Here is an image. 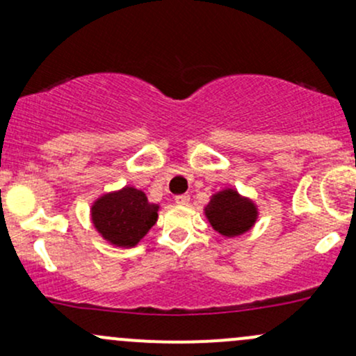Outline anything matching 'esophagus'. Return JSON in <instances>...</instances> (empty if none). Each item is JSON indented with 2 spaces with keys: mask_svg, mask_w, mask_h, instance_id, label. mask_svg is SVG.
Wrapping results in <instances>:
<instances>
[{
  "mask_svg": "<svg viewBox=\"0 0 356 356\" xmlns=\"http://www.w3.org/2000/svg\"><path fill=\"white\" fill-rule=\"evenodd\" d=\"M174 201L177 204H181V206H187V204H189V201H191V197L187 194H181V195H175Z\"/></svg>",
  "mask_w": 356,
  "mask_h": 356,
  "instance_id": "esophagus-1",
  "label": "esophagus"
}]
</instances>
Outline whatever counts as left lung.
Returning a JSON list of instances; mask_svg holds the SVG:
<instances>
[{"label": "left lung", "mask_w": 356, "mask_h": 356, "mask_svg": "<svg viewBox=\"0 0 356 356\" xmlns=\"http://www.w3.org/2000/svg\"><path fill=\"white\" fill-rule=\"evenodd\" d=\"M206 216L219 234L232 238L251 229L256 222L257 209L252 201L241 197L236 191L226 189L212 195Z\"/></svg>", "instance_id": "8db88e82"}]
</instances>
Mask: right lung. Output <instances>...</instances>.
<instances>
[{"mask_svg": "<svg viewBox=\"0 0 356 356\" xmlns=\"http://www.w3.org/2000/svg\"><path fill=\"white\" fill-rule=\"evenodd\" d=\"M157 204L134 187L102 195L92 206L93 226L102 238L122 248H132L157 220Z\"/></svg>", "mask_w": 356, "mask_h": 356, "instance_id": "1", "label": "right lung"}]
</instances>
